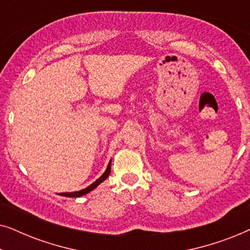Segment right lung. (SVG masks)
Returning <instances> with one entry per match:
<instances>
[{"mask_svg":"<svg viewBox=\"0 0 250 250\" xmlns=\"http://www.w3.org/2000/svg\"><path fill=\"white\" fill-rule=\"evenodd\" d=\"M110 170H111V160L110 162H109V164H108V167H107V169H105V172L102 174V175L99 177V179L95 181V182H93L91 184V186H88L87 188H85V189H83V190H80V191H76V192H63V193H60V196H63V197H71V198H74V197H81V196H84V194H86V193H88V192H91L92 190H94L95 188H97L99 184L100 183H102L104 182V181L107 179V177L109 176V174H110Z\"/></svg>","mask_w":250,"mask_h":250,"instance_id":"right-lung-1","label":"right lung"}]
</instances>
